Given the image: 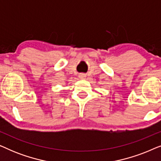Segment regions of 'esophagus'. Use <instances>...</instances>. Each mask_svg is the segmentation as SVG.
<instances>
[{
	"label": "esophagus",
	"mask_w": 161,
	"mask_h": 161,
	"mask_svg": "<svg viewBox=\"0 0 161 161\" xmlns=\"http://www.w3.org/2000/svg\"><path fill=\"white\" fill-rule=\"evenodd\" d=\"M79 78H81V79H84L86 78V75L84 73L79 74Z\"/></svg>",
	"instance_id": "1"
}]
</instances>
